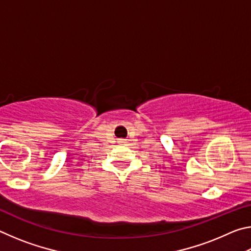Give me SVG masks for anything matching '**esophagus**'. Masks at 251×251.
<instances>
[{"label": "esophagus", "instance_id": "1", "mask_svg": "<svg viewBox=\"0 0 251 251\" xmlns=\"http://www.w3.org/2000/svg\"><path fill=\"white\" fill-rule=\"evenodd\" d=\"M120 142H121V143H125V139H121Z\"/></svg>", "mask_w": 251, "mask_h": 251}]
</instances>
